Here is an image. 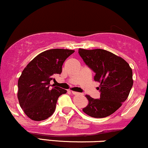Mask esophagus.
<instances>
[{
  "instance_id": "esophagus-1",
  "label": "esophagus",
  "mask_w": 148,
  "mask_h": 148,
  "mask_svg": "<svg viewBox=\"0 0 148 148\" xmlns=\"http://www.w3.org/2000/svg\"><path fill=\"white\" fill-rule=\"evenodd\" d=\"M72 93L73 95H80L81 93L79 92H74V91H72Z\"/></svg>"
}]
</instances>
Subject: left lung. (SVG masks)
Masks as SVG:
<instances>
[{
    "label": "left lung",
    "mask_w": 148,
    "mask_h": 148,
    "mask_svg": "<svg viewBox=\"0 0 148 148\" xmlns=\"http://www.w3.org/2000/svg\"><path fill=\"white\" fill-rule=\"evenodd\" d=\"M80 56L95 72L94 79L100 84L99 99L86 95L88 104L83 111L93 118L113 114L127 99L133 86L132 69L121 57L108 51L79 49Z\"/></svg>",
    "instance_id": "1"
}]
</instances>
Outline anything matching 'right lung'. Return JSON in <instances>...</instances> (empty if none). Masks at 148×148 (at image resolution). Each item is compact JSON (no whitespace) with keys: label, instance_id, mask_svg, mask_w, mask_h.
Instances as JSON below:
<instances>
[{"label":"right lung","instance_id":"obj_1","mask_svg":"<svg viewBox=\"0 0 148 148\" xmlns=\"http://www.w3.org/2000/svg\"><path fill=\"white\" fill-rule=\"evenodd\" d=\"M74 50L54 49L37 55L27 64L18 81V99L28 118L35 121L47 119L54 113L58 99L67 90L50 87L53 76L60 74L64 60Z\"/></svg>","mask_w":148,"mask_h":148}]
</instances>
